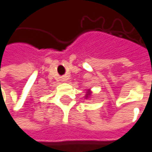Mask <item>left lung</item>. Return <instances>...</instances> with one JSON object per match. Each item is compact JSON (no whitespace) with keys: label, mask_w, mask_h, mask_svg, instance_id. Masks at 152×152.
<instances>
[{"label":"left lung","mask_w":152,"mask_h":152,"mask_svg":"<svg viewBox=\"0 0 152 152\" xmlns=\"http://www.w3.org/2000/svg\"><path fill=\"white\" fill-rule=\"evenodd\" d=\"M90 95H91V93H90V92L88 91V93L86 94V98H88V97H89Z\"/></svg>","instance_id":"8db88e82"}]
</instances>
